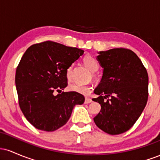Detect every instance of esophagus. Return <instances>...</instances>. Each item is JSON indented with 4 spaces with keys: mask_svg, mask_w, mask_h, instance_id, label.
<instances>
[{
    "mask_svg": "<svg viewBox=\"0 0 160 160\" xmlns=\"http://www.w3.org/2000/svg\"><path fill=\"white\" fill-rule=\"evenodd\" d=\"M92 102V101L91 98H86V99H85V104H89V103H91Z\"/></svg>",
    "mask_w": 160,
    "mask_h": 160,
    "instance_id": "34e87169",
    "label": "esophagus"
}]
</instances>
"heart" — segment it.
<instances>
[{
	"label": "heart",
	"mask_w": 160,
	"mask_h": 160,
	"mask_svg": "<svg viewBox=\"0 0 160 160\" xmlns=\"http://www.w3.org/2000/svg\"><path fill=\"white\" fill-rule=\"evenodd\" d=\"M84 65L87 68L89 71L92 72H95L98 71L99 65L98 62L96 59L92 56H86L82 59ZM72 71L73 67L72 66H69L66 70V77H67L68 80H71L72 78ZM69 89L71 91L75 92L80 93V94L88 95L90 93L91 87L89 85H83V84H79V83H72L69 86Z\"/></svg>",
	"instance_id": "1"
}]
</instances>
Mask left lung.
Instances as JSON below:
<instances>
[{"label": "left lung", "mask_w": 160, "mask_h": 160, "mask_svg": "<svg viewBox=\"0 0 160 160\" xmlns=\"http://www.w3.org/2000/svg\"><path fill=\"white\" fill-rule=\"evenodd\" d=\"M103 76L93 98L101 104L96 126L110 135L128 131L144 111L148 98V74L133 51L125 48L98 52Z\"/></svg>", "instance_id": "obj_1"}]
</instances>
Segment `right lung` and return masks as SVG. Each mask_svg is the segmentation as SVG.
I'll list each match as a JSON object with an SVG mask.
<instances>
[{"label":"right lung","instance_id":"obj_1","mask_svg":"<svg viewBox=\"0 0 160 160\" xmlns=\"http://www.w3.org/2000/svg\"><path fill=\"white\" fill-rule=\"evenodd\" d=\"M83 52L48 40L32 45L24 53L16 68V87L20 109L36 128L58 129L68 121L74 106L83 104L80 93H61L68 86L66 70Z\"/></svg>","mask_w":160,"mask_h":160}]
</instances>
